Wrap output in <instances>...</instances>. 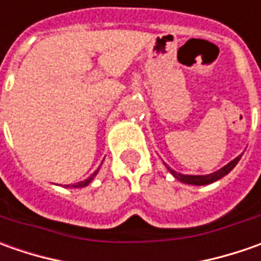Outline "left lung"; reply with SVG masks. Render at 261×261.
Returning a JSON list of instances; mask_svg holds the SVG:
<instances>
[{
	"mask_svg": "<svg viewBox=\"0 0 261 261\" xmlns=\"http://www.w3.org/2000/svg\"><path fill=\"white\" fill-rule=\"evenodd\" d=\"M240 158H241V155H238L237 158H234L232 161H229L226 166H224L222 168H219V170L215 171V173H211V174H205V175L180 174V173L174 171L173 168H170V167L167 166L166 163H164V166H166L167 170H168L171 174L174 175L178 181H181V183H186V185H193V186H205V185H211V183H214V181H216V180H219V178H222L224 175L228 174V173H229V171H231V170L238 164Z\"/></svg>",
	"mask_w": 261,
	"mask_h": 261,
	"instance_id": "left-lung-1",
	"label": "left lung"
}]
</instances>
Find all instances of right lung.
Returning <instances> with one entry per match:
<instances>
[{
	"instance_id": "obj_1",
	"label": "right lung",
	"mask_w": 261,
	"mask_h": 261,
	"mask_svg": "<svg viewBox=\"0 0 261 261\" xmlns=\"http://www.w3.org/2000/svg\"><path fill=\"white\" fill-rule=\"evenodd\" d=\"M97 173H98V170L97 171H94L93 174L90 175L87 180H84V181H78V183H75V185H66L65 187H74V189H80V187H86V186H88L90 183H91V180L94 178L95 175H97Z\"/></svg>"
}]
</instances>
